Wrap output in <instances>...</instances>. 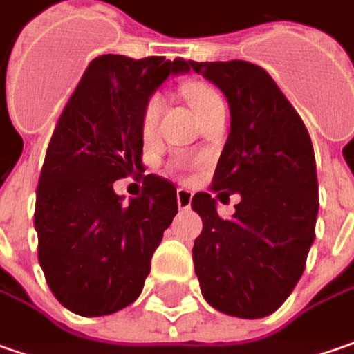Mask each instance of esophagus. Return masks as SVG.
<instances>
[{"instance_id": "esophagus-1", "label": "esophagus", "mask_w": 354, "mask_h": 354, "mask_svg": "<svg viewBox=\"0 0 354 354\" xmlns=\"http://www.w3.org/2000/svg\"><path fill=\"white\" fill-rule=\"evenodd\" d=\"M176 200H178V207H180V209H188L190 204H192V192H190V190H186V188H178Z\"/></svg>"}]
</instances>
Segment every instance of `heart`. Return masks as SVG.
<instances>
[{
  "instance_id": "1",
  "label": "heart",
  "mask_w": 354,
  "mask_h": 354,
  "mask_svg": "<svg viewBox=\"0 0 354 354\" xmlns=\"http://www.w3.org/2000/svg\"><path fill=\"white\" fill-rule=\"evenodd\" d=\"M188 99L192 102L194 111L198 113V116L202 118L207 115L214 106H218L220 102H223L220 93L212 86L204 85V83H194L188 86ZM162 109H164V99H162L160 93H154L150 95L145 102V109H142V118H140V127H142V134L145 136H152L156 127H158V120H160Z\"/></svg>"
}]
</instances>
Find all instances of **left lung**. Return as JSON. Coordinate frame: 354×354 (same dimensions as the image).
Returning <instances> with one entry per match:
<instances>
[{
	"mask_svg": "<svg viewBox=\"0 0 354 354\" xmlns=\"http://www.w3.org/2000/svg\"><path fill=\"white\" fill-rule=\"evenodd\" d=\"M190 67L222 91L232 116L212 192L221 201L242 196L230 221L217 216L212 194L192 198L204 223L192 250L200 289L225 315H271L299 281L315 239L313 145L297 111L259 65L190 61Z\"/></svg>",
	"mask_w": 354,
	"mask_h": 354,
	"instance_id": "1",
	"label": "left lung"
}]
</instances>
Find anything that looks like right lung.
<instances>
[{"label":"right lung","mask_w":354,"mask_h":354,"mask_svg":"<svg viewBox=\"0 0 354 354\" xmlns=\"http://www.w3.org/2000/svg\"><path fill=\"white\" fill-rule=\"evenodd\" d=\"M188 71L180 57L100 55L59 116L39 176L35 230L47 285L77 315L116 313L145 287L178 214L176 186L147 174L143 194L124 205L112 184L145 172V102L168 75Z\"/></svg>","instance_id":"add662e5"}]
</instances>
